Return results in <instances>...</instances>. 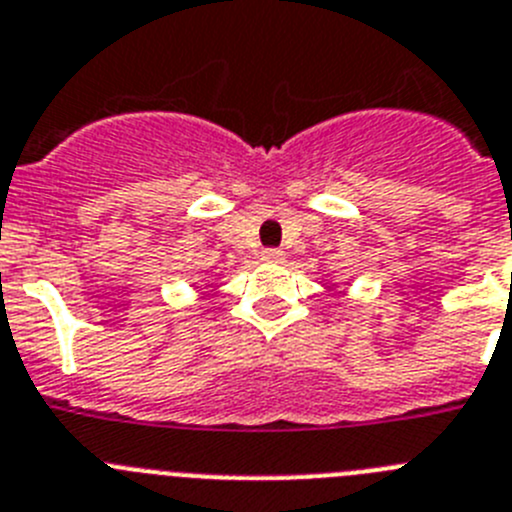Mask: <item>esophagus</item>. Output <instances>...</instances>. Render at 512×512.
<instances>
[{"mask_svg": "<svg viewBox=\"0 0 512 512\" xmlns=\"http://www.w3.org/2000/svg\"><path fill=\"white\" fill-rule=\"evenodd\" d=\"M262 260H265V262H283L285 252L283 250H262Z\"/></svg>", "mask_w": 512, "mask_h": 512, "instance_id": "esophagus-1", "label": "esophagus"}]
</instances>
